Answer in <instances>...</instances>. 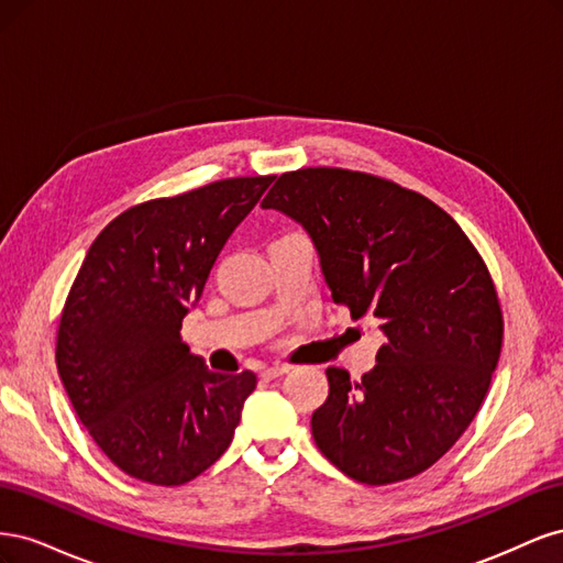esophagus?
<instances>
[{
    "label": "esophagus",
    "instance_id": "34e87169",
    "mask_svg": "<svg viewBox=\"0 0 563 563\" xmlns=\"http://www.w3.org/2000/svg\"><path fill=\"white\" fill-rule=\"evenodd\" d=\"M288 371H291V366H288V364H275V366H269V368H263L261 371V378L275 380V378H282L284 373H288Z\"/></svg>",
    "mask_w": 563,
    "mask_h": 563
}]
</instances>
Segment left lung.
Segmentation results:
<instances>
[{
    "label": "left lung",
    "mask_w": 563,
    "mask_h": 563,
    "mask_svg": "<svg viewBox=\"0 0 563 563\" xmlns=\"http://www.w3.org/2000/svg\"><path fill=\"white\" fill-rule=\"evenodd\" d=\"M261 207L305 228L333 300L385 335L360 383L327 368L319 451L371 486L432 467L470 428L500 360V300L479 251L428 197L347 168L282 174Z\"/></svg>",
    "instance_id": "8db88e82"
}]
</instances>
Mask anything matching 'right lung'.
<instances>
[{
  "label": "right lung",
  "mask_w": 563,
  "mask_h": 563,
  "mask_svg": "<svg viewBox=\"0 0 563 563\" xmlns=\"http://www.w3.org/2000/svg\"><path fill=\"white\" fill-rule=\"evenodd\" d=\"M272 180H216L131 207L96 236L77 272L56 366L84 428L133 479L187 484L230 446L258 380L251 371H209L180 329Z\"/></svg>",
  "instance_id": "right-lung-1"
}]
</instances>
